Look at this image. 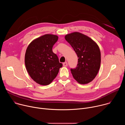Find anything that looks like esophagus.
<instances>
[{
  "label": "esophagus",
  "instance_id": "obj_1",
  "mask_svg": "<svg viewBox=\"0 0 125 125\" xmlns=\"http://www.w3.org/2000/svg\"><path fill=\"white\" fill-rule=\"evenodd\" d=\"M63 65L64 67H67L68 66V64H67V62H64L63 63Z\"/></svg>",
  "mask_w": 125,
  "mask_h": 125
}]
</instances>
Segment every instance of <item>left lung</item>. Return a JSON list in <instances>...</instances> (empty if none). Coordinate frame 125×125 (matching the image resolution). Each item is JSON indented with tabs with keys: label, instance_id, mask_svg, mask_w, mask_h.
Returning <instances> with one entry per match:
<instances>
[{
	"label": "left lung",
	"instance_id": "8db88e82",
	"mask_svg": "<svg viewBox=\"0 0 125 125\" xmlns=\"http://www.w3.org/2000/svg\"><path fill=\"white\" fill-rule=\"evenodd\" d=\"M78 56V63L75 69H71L73 78L80 84L92 82L96 76L101 63V53L97 43L86 35L74 32L65 35Z\"/></svg>",
	"mask_w": 125,
	"mask_h": 125
}]
</instances>
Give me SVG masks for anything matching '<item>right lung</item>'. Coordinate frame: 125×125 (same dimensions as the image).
Wrapping results in <instances>:
<instances>
[{"label":"right lung","instance_id":"right-lung-1","mask_svg":"<svg viewBox=\"0 0 125 125\" xmlns=\"http://www.w3.org/2000/svg\"><path fill=\"white\" fill-rule=\"evenodd\" d=\"M57 35L46 34L34 40L28 45L25 56L26 69L31 78L37 83L50 84L62 67L52 47L58 41Z\"/></svg>","mask_w":125,"mask_h":125}]
</instances>
